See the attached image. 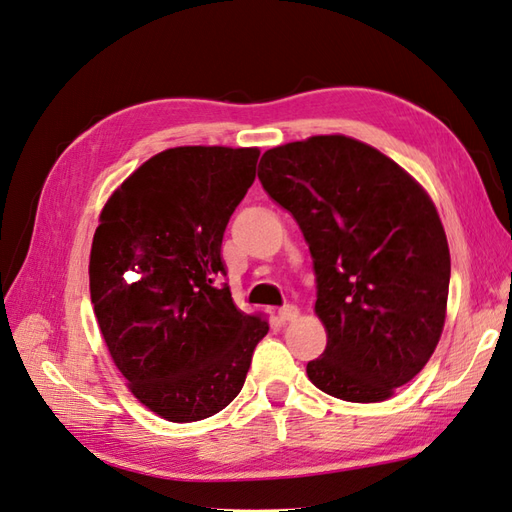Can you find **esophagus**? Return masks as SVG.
Returning a JSON list of instances; mask_svg holds the SVG:
<instances>
[{
  "instance_id": "34e87169",
  "label": "esophagus",
  "mask_w": 512,
  "mask_h": 512,
  "mask_svg": "<svg viewBox=\"0 0 512 512\" xmlns=\"http://www.w3.org/2000/svg\"><path fill=\"white\" fill-rule=\"evenodd\" d=\"M297 315H299V308H297V306H293V304H286V306H282V308L278 310V317H280V321H282V323L295 321V319H297Z\"/></svg>"
}]
</instances>
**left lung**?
I'll use <instances>...</instances> for the list:
<instances>
[{"instance_id":"left-lung-1","label":"left lung","mask_w":512,"mask_h":512,"mask_svg":"<svg viewBox=\"0 0 512 512\" xmlns=\"http://www.w3.org/2000/svg\"><path fill=\"white\" fill-rule=\"evenodd\" d=\"M258 180L313 256L328 345L306 365L310 382L345 402L389 400L426 367L445 323L450 247L432 199L343 134L267 149Z\"/></svg>"}]
</instances>
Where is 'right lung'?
<instances>
[{
    "mask_svg": "<svg viewBox=\"0 0 512 512\" xmlns=\"http://www.w3.org/2000/svg\"><path fill=\"white\" fill-rule=\"evenodd\" d=\"M256 147H173L106 202L91 247L99 330L136 400L167 421L213 417L241 393L269 323L236 308L221 241L256 178Z\"/></svg>",
    "mask_w": 512,
    "mask_h": 512,
    "instance_id": "right-lung-1",
    "label": "right lung"
}]
</instances>
